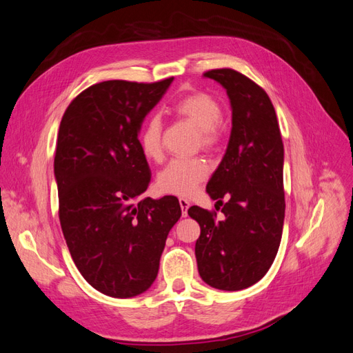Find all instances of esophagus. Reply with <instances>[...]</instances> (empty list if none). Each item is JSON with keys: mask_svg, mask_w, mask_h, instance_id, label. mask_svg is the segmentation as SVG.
<instances>
[{"mask_svg": "<svg viewBox=\"0 0 353 353\" xmlns=\"http://www.w3.org/2000/svg\"><path fill=\"white\" fill-rule=\"evenodd\" d=\"M179 206H181V213L185 218L188 215V208H190V201L184 197H179Z\"/></svg>", "mask_w": 353, "mask_h": 353, "instance_id": "obj_1", "label": "esophagus"}]
</instances>
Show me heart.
<instances>
[{
    "instance_id": "heart-1",
    "label": "heart",
    "mask_w": 353,
    "mask_h": 353,
    "mask_svg": "<svg viewBox=\"0 0 353 353\" xmlns=\"http://www.w3.org/2000/svg\"><path fill=\"white\" fill-rule=\"evenodd\" d=\"M172 112L199 128L200 140L210 145L218 138V123L222 116L219 103L206 92H193L178 99ZM163 125L159 116L148 117L143 125L138 141L143 154L160 162L163 159ZM209 165L203 157H175L157 175L159 188L169 194L191 196L209 175Z\"/></svg>"
}]
</instances>
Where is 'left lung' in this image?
<instances>
[{
	"mask_svg": "<svg viewBox=\"0 0 353 353\" xmlns=\"http://www.w3.org/2000/svg\"><path fill=\"white\" fill-rule=\"evenodd\" d=\"M205 78L225 88L232 112L227 152L206 187L225 218L215 221V212L199 206H191L188 215L200 225L196 259L201 280L237 292L268 272L280 248L284 147L274 105L258 83L232 69H213Z\"/></svg>",
	"mask_w": 353,
	"mask_h": 353,
	"instance_id": "8db88e82",
	"label": "left lung"
}]
</instances>
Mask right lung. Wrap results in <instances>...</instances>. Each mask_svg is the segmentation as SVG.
I'll return each instance as SVG.
<instances>
[{"instance_id":"right-lung-1","label":"right lung","mask_w":353,"mask_h":353,"mask_svg":"<svg viewBox=\"0 0 353 353\" xmlns=\"http://www.w3.org/2000/svg\"><path fill=\"white\" fill-rule=\"evenodd\" d=\"M172 81L95 83L61 117L54 157L61 231L83 279L110 297L150 288L181 218L175 196L138 200L152 178L138 134Z\"/></svg>"}]
</instances>
